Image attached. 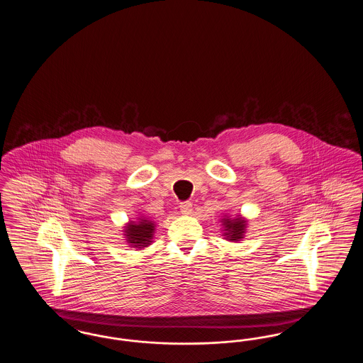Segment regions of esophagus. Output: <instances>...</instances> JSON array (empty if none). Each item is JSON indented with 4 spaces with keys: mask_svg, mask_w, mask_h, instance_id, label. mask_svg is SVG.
I'll return each mask as SVG.
<instances>
[{
    "mask_svg": "<svg viewBox=\"0 0 363 363\" xmlns=\"http://www.w3.org/2000/svg\"><path fill=\"white\" fill-rule=\"evenodd\" d=\"M181 212H182L184 215H191V212H193L191 203H190V201H185V203H182V204H181Z\"/></svg>",
    "mask_w": 363,
    "mask_h": 363,
    "instance_id": "obj_1",
    "label": "esophagus"
}]
</instances>
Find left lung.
I'll list each match as a JSON object with an SVG mask.
<instances>
[{
    "label": "left lung",
    "instance_id": "8db88e82",
    "mask_svg": "<svg viewBox=\"0 0 363 363\" xmlns=\"http://www.w3.org/2000/svg\"><path fill=\"white\" fill-rule=\"evenodd\" d=\"M222 225V235L223 238L230 242L242 241L246 234L247 228V219L242 215H237L234 218L225 215L220 218Z\"/></svg>",
    "mask_w": 363,
    "mask_h": 363
}]
</instances>
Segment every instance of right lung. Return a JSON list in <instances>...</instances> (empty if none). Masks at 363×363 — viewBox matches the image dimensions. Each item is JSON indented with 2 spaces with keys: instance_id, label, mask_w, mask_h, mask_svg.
<instances>
[{
  "instance_id": "obj_1",
  "label": "right lung",
  "mask_w": 363,
  "mask_h": 363,
  "mask_svg": "<svg viewBox=\"0 0 363 363\" xmlns=\"http://www.w3.org/2000/svg\"><path fill=\"white\" fill-rule=\"evenodd\" d=\"M156 223L144 216H138L136 220H130L126 225H123V237L125 241L138 250H141L150 246L154 240Z\"/></svg>"
}]
</instances>
